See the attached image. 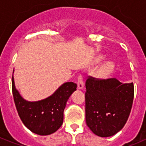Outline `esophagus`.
<instances>
[{
  "label": "esophagus",
  "instance_id": "obj_1",
  "mask_svg": "<svg viewBox=\"0 0 146 146\" xmlns=\"http://www.w3.org/2000/svg\"><path fill=\"white\" fill-rule=\"evenodd\" d=\"M78 89H82L84 87V82H83V78L82 75H80L78 76Z\"/></svg>",
  "mask_w": 146,
  "mask_h": 146
}]
</instances>
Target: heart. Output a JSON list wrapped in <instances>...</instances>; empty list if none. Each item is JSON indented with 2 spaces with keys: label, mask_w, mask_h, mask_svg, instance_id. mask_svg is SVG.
Returning a JSON list of instances; mask_svg holds the SVG:
<instances>
[{
  "label": "heart",
  "mask_w": 146,
  "mask_h": 146,
  "mask_svg": "<svg viewBox=\"0 0 146 146\" xmlns=\"http://www.w3.org/2000/svg\"><path fill=\"white\" fill-rule=\"evenodd\" d=\"M103 60V57L102 56H99L96 60L97 63H100ZM113 64L111 62H108L104 64V66H102V68L100 69L98 71V75L100 76H106L109 75L110 73L113 71Z\"/></svg>",
  "instance_id": "1"
}]
</instances>
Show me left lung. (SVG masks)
Segmentation results:
<instances>
[{
    "instance_id": "left-lung-1",
    "label": "left lung",
    "mask_w": 146,
    "mask_h": 146,
    "mask_svg": "<svg viewBox=\"0 0 146 146\" xmlns=\"http://www.w3.org/2000/svg\"><path fill=\"white\" fill-rule=\"evenodd\" d=\"M86 88L87 126L98 136H113L128 120L133 102V83L89 76Z\"/></svg>"
}]
</instances>
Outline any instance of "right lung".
<instances>
[{"label": "right lung", "instance_id": "1", "mask_svg": "<svg viewBox=\"0 0 146 146\" xmlns=\"http://www.w3.org/2000/svg\"><path fill=\"white\" fill-rule=\"evenodd\" d=\"M77 85L65 82L50 97L38 102H27L16 89L12 76V92L19 117L29 130L41 136L54 133L64 121V111L66 102Z\"/></svg>", "mask_w": 146, "mask_h": 146}]
</instances>
